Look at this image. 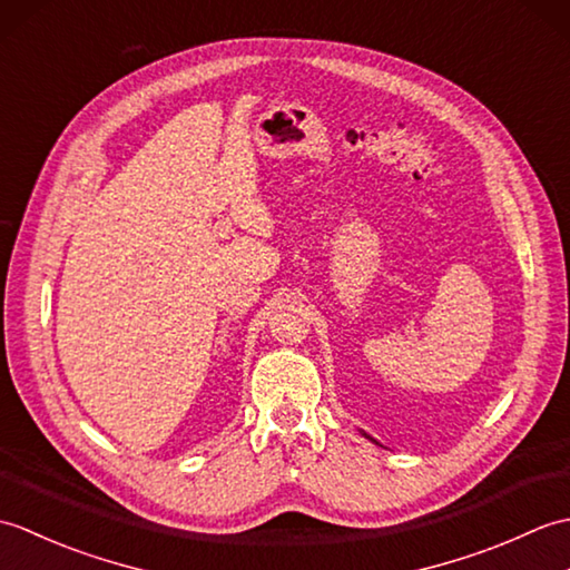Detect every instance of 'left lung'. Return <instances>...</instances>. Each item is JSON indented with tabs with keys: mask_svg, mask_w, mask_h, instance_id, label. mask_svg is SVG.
<instances>
[{
	"mask_svg": "<svg viewBox=\"0 0 570 570\" xmlns=\"http://www.w3.org/2000/svg\"><path fill=\"white\" fill-rule=\"evenodd\" d=\"M365 435H367V433H365ZM367 439H370V435H367ZM370 441H372V439H370Z\"/></svg>",
	"mask_w": 570,
	"mask_h": 570,
	"instance_id": "8db88e82",
	"label": "left lung"
}]
</instances>
